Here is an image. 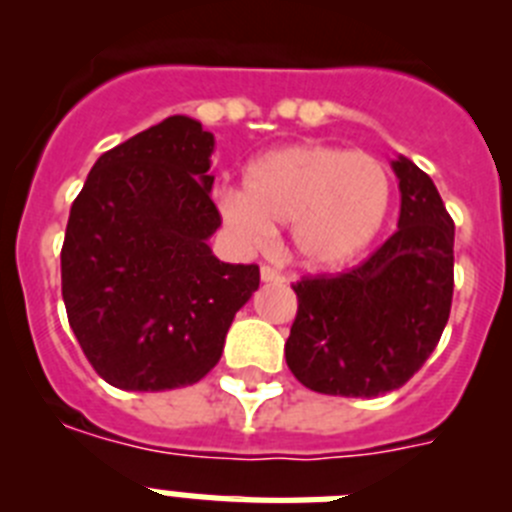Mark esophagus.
<instances>
[{
	"mask_svg": "<svg viewBox=\"0 0 512 512\" xmlns=\"http://www.w3.org/2000/svg\"><path fill=\"white\" fill-rule=\"evenodd\" d=\"M261 282H264V284H279V282H284L282 271L271 269V266H261Z\"/></svg>",
	"mask_w": 512,
	"mask_h": 512,
	"instance_id": "esophagus-1",
	"label": "esophagus"
}]
</instances>
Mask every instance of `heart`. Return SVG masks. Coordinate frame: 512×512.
<instances>
[{
    "mask_svg": "<svg viewBox=\"0 0 512 512\" xmlns=\"http://www.w3.org/2000/svg\"><path fill=\"white\" fill-rule=\"evenodd\" d=\"M390 200V174L372 153L295 143L253 158L243 192L225 189L217 210L243 246H261L271 225H289L302 266L338 269L372 246Z\"/></svg>",
    "mask_w": 512,
    "mask_h": 512,
    "instance_id": "1",
    "label": "heart"
}]
</instances>
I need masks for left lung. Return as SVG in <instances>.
Masks as SVG:
<instances>
[{
	"label": "left lung",
	"mask_w": 512,
	"mask_h": 512,
	"mask_svg": "<svg viewBox=\"0 0 512 512\" xmlns=\"http://www.w3.org/2000/svg\"><path fill=\"white\" fill-rule=\"evenodd\" d=\"M397 230L354 269L292 284L297 318L287 366L312 392L377 397L408 382L433 354L454 295V220L436 184L405 156Z\"/></svg>",
	"instance_id": "obj_1"
}]
</instances>
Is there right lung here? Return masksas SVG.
Masks as SVG:
<instances>
[{"label": "right lung", "mask_w": 512, "mask_h": 512, "mask_svg": "<svg viewBox=\"0 0 512 512\" xmlns=\"http://www.w3.org/2000/svg\"><path fill=\"white\" fill-rule=\"evenodd\" d=\"M212 133L187 115L102 153L71 205L61 248L66 315L94 372L117 390L200 382L220 361L259 266L225 264L207 246Z\"/></svg>", "instance_id": "1"}]
</instances>
